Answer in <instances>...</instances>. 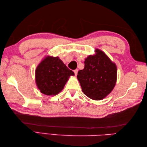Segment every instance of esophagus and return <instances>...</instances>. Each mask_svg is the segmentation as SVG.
<instances>
[{
  "label": "esophagus",
  "instance_id": "esophagus-1",
  "mask_svg": "<svg viewBox=\"0 0 147 147\" xmlns=\"http://www.w3.org/2000/svg\"><path fill=\"white\" fill-rule=\"evenodd\" d=\"M78 69H75V70H74V74H75V75L76 76L77 75V74H78Z\"/></svg>",
  "mask_w": 147,
  "mask_h": 147
}]
</instances>
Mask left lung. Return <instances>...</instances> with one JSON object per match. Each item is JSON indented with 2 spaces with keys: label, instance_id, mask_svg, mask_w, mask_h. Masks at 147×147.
Instances as JSON below:
<instances>
[{
  "label": "left lung",
  "instance_id": "1",
  "mask_svg": "<svg viewBox=\"0 0 147 147\" xmlns=\"http://www.w3.org/2000/svg\"><path fill=\"white\" fill-rule=\"evenodd\" d=\"M84 62L85 67L78 73L77 78L84 94L93 100H102L114 88L117 80L116 65L104 52L95 50Z\"/></svg>",
  "mask_w": 147,
  "mask_h": 147
}]
</instances>
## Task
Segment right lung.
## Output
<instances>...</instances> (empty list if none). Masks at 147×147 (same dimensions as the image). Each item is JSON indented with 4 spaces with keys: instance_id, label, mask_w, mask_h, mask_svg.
<instances>
[{
    "instance_id": "1",
    "label": "right lung",
    "mask_w": 147,
    "mask_h": 147,
    "mask_svg": "<svg viewBox=\"0 0 147 147\" xmlns=\"http://www.w3.org/2000/svg\"><path fill=\"white\" fill-rule=\"evenodd\" d=\"M74 75L58 57H45L37 66L35 80L40 92L55 95L62 91L69 78Z\"/></svg>"
}]
</instances>
